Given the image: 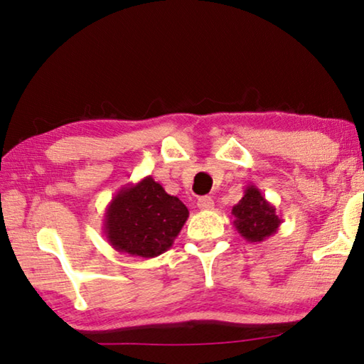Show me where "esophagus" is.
Segmentation results:
<instances>
[{
	"instance_id": "34e87169",
	"label": "esophagus",
	"mask_w": 364,
	"mask_h": 364,
	"mask_svg": "<svg viewBox=\"0 0 364 364\" xmlns=\"http://www.w3.org/2000/svg\"><path fill=\"white\" fill-rule=\"evenodd\" d=\"M198 208H199L200 210H210V209H214V200H213V198H209V196H200V198L198 199Z\"/></svg>"
}]
</instances>
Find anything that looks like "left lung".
I'll list each match as a JSON object with an SVG mask.
<instances>
[{"label":"left lung","instance_id":"1","mask_svg":"<svg viewBox=\"0 0 364 364\" xmlns=\"http://www.w3.org/2000/svg\"><path fill=\"white\" fill-rule=\"evenodd\" d=\"M234 227L247 242L259 243L274 235L281 225L276 208L255 184H247L243 196L232 208Z\"/></svg>","mask_w":364,"mask_h":364}]
</instances>
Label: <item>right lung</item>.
I'll use <instances>...</instances> for the list:
<instances>
[{
	"mask_svg": "<svg viewBox=\"0 0 364 364\" xmlns=\"http://www.w3.org/2000/svg\"><path fill=\"white\" fill-rule=\"evenodd\" d=\"M189 210L161 184L145 176L114 194L105 213V235L114 250L154 258L165 253L180 234Z\"/></svg>",
	"mask_w": 364,
	"mask_h": 364,
	"instance_id": "right-lung-1",
	"label": "right lung"
}]
</instances>
